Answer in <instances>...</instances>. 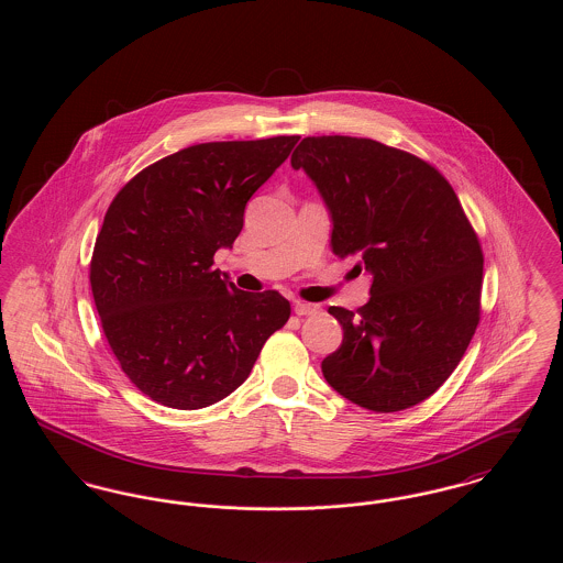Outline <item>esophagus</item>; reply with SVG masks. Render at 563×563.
Segmentation results:
<instances>
[{
	"label": "esophagus",
	"instance_id": "1",
	"mask_svg": "<svg viewBox=\"0 0 563 563\" xmlns=\"http://www.w3.org/2000/svg\"><path fill=\"white\" fill-rule=\"evenodd\" d=\"M321 308L317 303H306V301H295L294 312L297 317H310L317 314Z\"/></svg>",
	"mask_w": 563,
	"mask_h": 563
}]
</instances>
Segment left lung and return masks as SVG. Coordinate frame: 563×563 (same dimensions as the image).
I'll return each instance as SVG.
<instances>
[{
  "label": "left lung",
  "instance_id": "1",
  "mask_svg": "<svg viewBox=\"0 0 563 563\" xmlns=\"http://www.w3.org/2000/svg\"><path fill=\"white\" fill-rule=\"evenodd\" d=\"M291 166L321 191L331 251L372 274L365 306L329 308L344 340L322 361L324 379L377 413L429 399L482 314V244L454 188L429 162L358 136H306Z\"/></svg>",
  "mask_w": 563,
  "mask_h": 563
}]
</instances>
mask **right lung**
<instances>
[{
    "instance_id": "add662e5",
    "label": "right lung",
    "mask_w": 563,
    "mask_h": 563,
    "mask_svg": "<svg viewBox=\"0 0 563 563\" xmlns=\"http://www.w3.org/2000/svg\"><path fill=\"white\" fill-rule=\"evenodd\" d=\"M299 136L213 141L150 164L115 194L90 287L109 349L134 386L173 409L225 399L291 317L278 291L246 294L213 268L244 207Z\"/></svg>"
}]
</instances>
